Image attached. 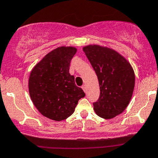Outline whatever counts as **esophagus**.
Returning a JSON list of instances; mask_svg holds the SVG:
<instances>
[{"mask_svg":"<svg viewBox=\"0 0 158 158\" xmlns=\"http://www.w3.org/2000/svg\"><path fill=\"white\" fill-rule=\"evenodd\" d=\"M82 89H83V90L85 92H86V86H85V85H83Z\"/></svg>","mask_w":158,"mask_h":158,"instance_id":"34e87169","label":"esophagus"}]
</instances>
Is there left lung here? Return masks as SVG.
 Instances as JSON below:
<instances>
[{
	"label": "left lung",
	"instance_id": "left-lung-1",
	"mask_svg": "<svg viewBox=\"0 0 158 158\" xmlns=\"http://www.w3.org/2000/svg\"><path fill=\"white\" fill-rule=\"evenodd\" d=\"M83 52L97 75L100 96L94 102L98 116L111 119L125 110L135 87V73L130 64L114 50L98 45L85 46Z\"/></svg>",
	"mask_w": 158,
	"mask_h": 158
}]
</instances>
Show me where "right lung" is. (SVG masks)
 <instances>
[{"label":"right lung","mask_w":158,"mask_h":158,"mask_svg":"<svg viewBox=\"0 0 158 158\" xmlns=\"http://www.w3.org/2000/svg\"><path fill=\"white\" fill-rule=\"evenodd\" d=\"M77 49L61 47L46 55L33 68L29 80L31 101L44 116L56 121L73 114L77 102L85 97L69 74L71 60Z\"/></svg>","instance_id":"1"}]
</instances>
